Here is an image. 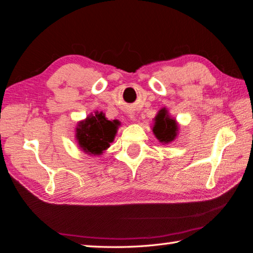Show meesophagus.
<instances>
[{
    "label": "esophagus",
    "mask_w": 253,
    "mask_h": 253,
    "mask_svg": "<svg viewBox=\"0 0 253 253\" xmlns=\"http://www.w3.org/2000/svg\"><path fill=\"white\" fill-rule=\"evenodd\" d=\"M129 118L131 120H136V116L133 114V112H129Z\"/></svg>",
    "instance_id": "34e87169"
}]
</instances>
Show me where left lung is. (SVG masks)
<instances>
[{"label": "left lung", "instance_id": "1", "mask_svg": "<svg viewBox=\"0 0 253 253\" xmlns=\"http://www.w3.org/2000/svg\"><path fill=\"white\" fill-rule=\"evenodd\" d=\"M152 130H153V134L160 142L168 144L174 141V138L177 137L178 125L175 119L171 118L168 114V110L166 108H163L155 116Z\"/></svg>", "mask_w": 253, "mask_h": 253}]
</instances>
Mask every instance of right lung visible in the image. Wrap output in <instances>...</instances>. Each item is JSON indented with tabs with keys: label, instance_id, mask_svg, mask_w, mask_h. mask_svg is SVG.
<instances>
[{
	"label": "right lung",
	"instance_id": "obj_1",
	"mask_svg": "<svg viewBox=\"0 0 253 253\" xmlns=\"http://www.w3.org/2000/svg\"><path fill=\"white\" fill-rule=\"evenodd\" d=\"M120 123L117 119L108 120L103 112L95 111L79 123L76 141L82 151L90 155H100L114 142Z\"/></svg>",
	"mask_w": 253,
	"mask_h": 253
}]
</instances>
